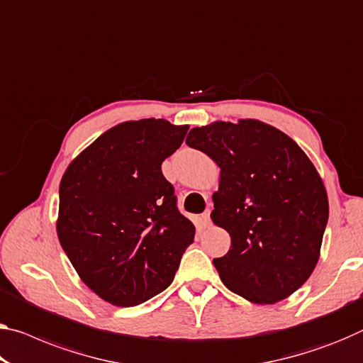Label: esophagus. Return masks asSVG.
I'll return each mask as SVG.
<instances>
[{"label":"esophagus","mask_w":363,"mask_h":363,"mask_svg":"<svg viewBox=\"0 0 363 363\" xmlns=\"http://www.w3.org/2000/svg\"><path fill=\"white\" fill-rule=\"evenodd\" d=\"M201 224H203L204 227L211 225V211L209 209L206 211V213L201 214Z\"/></svg>","instance_id":"1"}]
</instances>
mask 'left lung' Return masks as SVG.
I'll return each instance as SVG.
<instances>
[{
    "label": "left lung",
    "instance_id": "obj_1",
    "mask_svg": "<svg viewBox=\"0 0 363 363\" xmlns=\"http://www.w3.org/2000/svg\"><path fill=\"white\" fill-rule=\"evenodd\" d=\"M186 144L220 169L211 219L230 250L214 266L232 292L276 303L310 277L328 224L326 189L294 139L258 120L193 128Z\"/></svg>",
    "mask_w": 363,
    "mask_h": 363
}]
</instances>
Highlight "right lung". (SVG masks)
<instances>
[{
	"instance_id": "obj_1",
	"label": "right lung",
	"mask_w": 363,
	"mask_h": 363,
	"mask_svg": "<svg viewBox=\"0 0 363 363\" xmlns=\"http://www.w3.org/2000/svg\"><path fill=\"white\" fill-rule=\"evenodd\" d=\"M186 131L165 120L125 121L82 150L61 178V248L105 302L135 306L165 291L193 243L194 225L162 174Z\"/></svg>"
}]
</instances>
